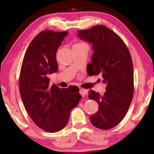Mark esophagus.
Listing matches in <instances>:
<instances>
[{"label": "esophagus", "mask_w": 154, "mask_h": 154, "mask_svg": "<svg viewBox=\"0 0 154 154\" xmlns=\"http://www.w3.org/2000/svg\"><path fill=\"white\" fill-rule=\"evenodd\" d=\"M79 92H80V93H81V96H82L83 97H85V96H86V94H87V91H86V90H85V89H80V90H79Z\"/></svg>", "instance_id": "1"}]
</instances>
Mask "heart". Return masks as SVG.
<instances>
[{"mask_svg": "<svg viewBox=\"0 0 154 154\" xmlns=\"http://www.w3.org/2000/svg\"><path fill=\"white\" fill-rule=\"evenodd\" d=\"M82 44H84V43H82V42H80V43L75 44L74 45H82Z\"/></svg>", "mask_w": 154, "mask_h": 154, "instance_id": "heart-1", "label": "heart"}]
</instances>
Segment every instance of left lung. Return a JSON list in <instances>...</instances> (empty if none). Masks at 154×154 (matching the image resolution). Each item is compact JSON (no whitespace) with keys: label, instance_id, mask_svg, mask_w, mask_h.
<instances>
[{"label":"left lung","instance_id":"obj_1","mask_svg":"<svg viewBox=\"0 0 154 154\" xmlns=\"http://www.w3.org/2000/svg\"><path fill=\"white\" fill-rule=\"evenodd\" d=\"M78 37L93 45L91 63L87 66L89 75H100L106 84L103 95L90 91L89 98L99 104L97 112L90 116L96 128L109 130L125 116L134 94L133 63L125 43L119 35L103 25L78 30ZM88 68H87V67Z\"/></svg>","mask_w":154,"mask_h":154}]
</instances>
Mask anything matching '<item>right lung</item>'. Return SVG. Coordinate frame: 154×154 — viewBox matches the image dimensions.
I'll use <instances>...</instances> for the list:
<instances>
[{
    "instance_id": "1",
    "label": "right lung",
    "mask_w": 154,
    "mask_h": 154,
    "mask_svg": "<svg viewBox=\"0 0 154 154\" xmlns=\"http://www.w3.org/2000/svg\"><path fill=\"white\" fill-rule=\"evenodd\" d=\"M67 32L45 30L29 45L23 59L19 90L29 116L41 129L57 132L66 126L70 112L81 99L76 87H50L49 74L58 69L56 53Z\"/></svg>"
}]
</instances>
